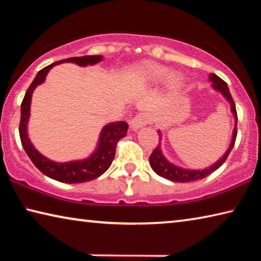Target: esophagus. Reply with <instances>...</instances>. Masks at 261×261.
I'll use <instances>...</instances> for the list:
<instances>
[{
    "mask_svg": "<svg viewBox=\"0 0 261 261\" xmlns=\"http://www.w3.org/2000/svg\"><path fill=\"white\" fill-rule=\"evenodd\" d=\"M148 116L146 114H139L130 122V127L132 131H138L141 127L145 126L148 123Z\"/></svg>",
    "mask_w": 261,
    "mask_h": 261,
    "instance_id": "esophagus-1",
    "label": "esophagus"
}]
</instances>
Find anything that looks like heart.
Listing matches in <instances>:
<instances>
[{"label": "heart", "mask_w": 261, "mask_h": 261, "mask_svg": "<svg viewBox=\"0 0 261 261\" xmlns=\"http://www.w3.org/2000/svg\"><path fill=\"white\" fill-rule=\"evenodd\" d=\"M137 71L148 82H159L166 79V86L171 93L179 91L184 85L183 74L177 71L170 72V69L165 65L159 64L156 62L145 61L137 67Z\"/></svg>", "instance_id": "heart-1"}]
</instances>
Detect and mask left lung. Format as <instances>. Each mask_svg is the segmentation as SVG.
Segmentation results:
<instances>
[{"instance_id":"1","label":"left lung","mask_w":261,"mask_h":261,"mask_svg":"<svg viewBox=\"0 0 261 261\" xmlns=\"http://www.w3.org/2000/svg\"><path fill=\"white\" fill-rule=\"evenodd\" d=\"M210 82H212V87L213 90L220 92L221 94L223 95V98L228 101V103L230 105V110L231 114L233 115V118H235V127H233L232 136H231V141L230 145H229L228 149L226 153L221 156L218 161L213 165L205 168V169H187V168H182L171 163L168 159L163 155L162 149H161V141L159 143L158 146L154 149L153 153L149 156V165H151L152 169L155 171V173L161 176V177H165L169 180H173V182H179V183H185V182H192V180H198L201 178H205L206 176L215 171L218 168L223 165V162L227 160L229 153L235 145L236 136H237V112H236V106L233 102L232 96L230 94V91H229L228 85L226 82H223L220 77L216 76L214 73L210 74ZM159 136L162 139V132L159 130L158 131Z\"/></svg>"}]
</instances>
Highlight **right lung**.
<instances>
[{
    "mask_svg": "<svg viewBox=\"0 0 261 261\" xmlns=\"http://www.w3.org/2000/svg\"><path fill=\"white\" fill-rule=\"evenodd\" d=\"M103 57L101 55L93 56H82V57H70L67 60L55 62L48 67L41 69L37 73L34 81L31 84L26 91L23 102L20 106V123H19V136L21 145L25 149L33 165L41 171L43 175L48 176L55 180L62 183H84L87 180H92L102 175L106 170L112 165L115 156V149L116 144L123 137L126 136L127 125L126 122H110L106 124L100 132L98 144L90 156L82 160H73L68 162H55L43 156L42 154L37 151L33 144L31 143L28 134V124L30 120V109L32 94L37 86L46 81V77L49 70L61 63H74L79 67H87V65H94L102 61Z\"/></svg>",
    "mask_w": 261,
    "mask_h": 261,
    "instance_id": "obj_1",
    "label": "right lung"
}]
</instances>
